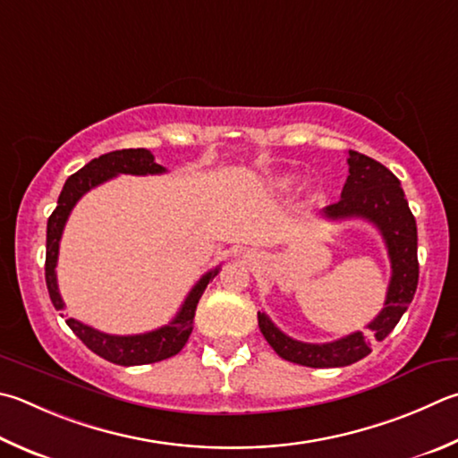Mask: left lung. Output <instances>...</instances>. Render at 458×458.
I'll list each match as a JSON object with an SVG mask.
<instances>
[{
    "label": "left lung",
    "instance_id": "1",
    "mask_svg": "<svg viewBox=\"0 0 458 458\" xmlns=\"http://www.w3.org/2000/svg\"><path fill=\"white\" fill-rule=\"evenodd\" d=\"M324 218H362L372 222L385 238L393 276L388 282L385 309L369 324L374 340H385L403 318L419 284L417 220L406 202L401 182L386 165L372 157L348 152V178L340 200L322 210ZM258 327L278 356L310 369L348 367L370 354V340L364 332H352L335 343H301L284 335L264 312H258Z\"/></svg>",
    "mask_w": 458,
    "mask_h": 458
}]
</instances>
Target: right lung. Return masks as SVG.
<instances>
[{"mask_svg": "<svg viewBox=\"0 0 458 458\" xmlns=\"http://www.w3.org/2000/svg\"><path fill=\"white\" fill-rule=\"evenodd\" d=\"M165 168L156 164L154 156L149 149L144 148H130V149H115V152L104 154L94 157L84 168L65 180L64 190L60 198H57V206L47 220V238H46V284L49 298L55 310H64V301L57 290V254H60V240L64 234V226L70 218V212L73 206L91 188H96L104 182L112 180L118 174H134V176H148V174H164ZM220 272L214 268L206 272L204 276L196 282L194 288L190 290L184 304H182L180 312L174 316V320L165 324L162 328H156L152 332H144V335H130V336H118V335H106L102 330H96L88 327V324L80 322L76 318H68V327L73 330L81 343H84L91 352H96L102 359L110 360L120 367H138V364H152L170 359V356L178 354L184 344L188 343L190 335L194 328V314L196 306L204 290L216 274Z\"/></svg>", "mask_w": 458, "mask_h": 458, "instance_id": "obj_1", "label": "right lung"}]
</instances>
